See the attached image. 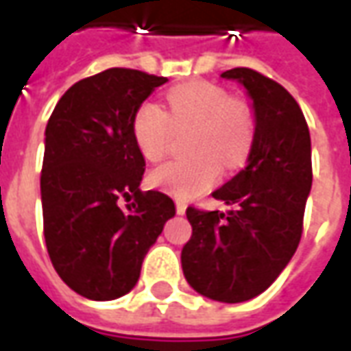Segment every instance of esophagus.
Instances as JSON below:
<instances>
[{"instance_id":"obj_1","label":"esophagus","mask_w":351,"mask_h":351,"mask_svg":"<svg viewBox=\"0 0 351 351\" xmlns=\"http://www.w3.org/2000/svg\"><path fill=\"white\" fill-rule=\"evenodd\" d=\"M186 208H188L186 201H180V199H176V213L184 214V213H186Z\"/></svg>"}]
</instances>
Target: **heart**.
Instances as JSON below:
<instances>
[{
  "label": "heart",
  "mask_w": 351,
  "mask_h": 351,
  "mask_svg": "<svg viewBox=\"0 0 351 351\" xmlns=\"http://www.w3.org/2000/svg\"><path fill=\"white\" fill-rule=\"evenodd\" d=\"M167 101L171 116L152 101L138 105L131 122L133 138L146 160L160 161L169 152L173 123L195 125L190 143L195 154L167 161L150 175L160 190L178 199L195 197L218 182L221 163L228 169L243 165L256 137V114L244 97L229 95L206 80L171 88Z\"/></svg>",
  "instance_id": "obj_1"
}]
</instances>
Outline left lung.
<instances>
[{"label": "left lung", "instance_id": "obj_1", "mask_svg": "<svg viewBox=\"0 0 351 351\" xmlns=\"http://www.w3.org/2000/svg\"><path fill=\"white\" fill-rule=\"evenodd\" d=\"M243 84L256 114L246 167L214 191L228 213L188 206L191 239L182 248L184 276L213 301L243 302L263 293L302 233L312 188V148L301 107L286 88L248 67L221 73Z\"/></svg>", "mask_w": 351, "mask_h": 351}]
</instances>
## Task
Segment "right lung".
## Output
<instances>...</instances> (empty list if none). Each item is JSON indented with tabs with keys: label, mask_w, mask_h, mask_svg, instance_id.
<instances>
[{
	"label": "right lung",
	"mask_w": 351,
	"mask_h": 351,
	"mask_svg": "<svg viewBox=\"0 0 351 351\" xmlns=\"http://www.w3.org/2000/svg\"><path fill=\"white\" fill-rule=\"evenodd\" d=\"M165 82L112 67L73 84L47 123L45 243L60 278L92 301L130 293L150 246L175 216L169 195L138 188L146 163L131 131L138 105ZM123 198L132 201L125 209Z\"/></svg>",
	"instance_id": "1"
}]
</instances>
